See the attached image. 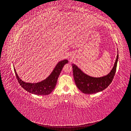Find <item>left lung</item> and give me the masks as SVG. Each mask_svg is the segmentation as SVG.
<instances>
[{"label":"left lung","instance_id":"obj_1","mask_svg":"<svg viewBox=\"0 0 131 131\" xmlns=\"http://www.w3.org/2000/svg\"><path fill=\"white\" fill-rule=\"evenodd\" d=\"M118 58L117 54L114 66L111 72L106 76L101 78H93L85 74L74 64H72L74 81L77 88L82 92L86 94H93L105 90L112 82L116 70Z\"/></svg>","mask_w":131,"mask_h":131}]
</instances>
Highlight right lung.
Returning a JSON list of instances; mask_svg holds the SVG:
<instances>
[{"label":"right lung","instance_id":"add662e5","mask_svg":"<svg viewBox=\"0 0 131 131\" xmlns=\"http://www.w3.org/2000/svg\"><path fill=\"white\" fill-rule=\"evenodd\" d=\"M67 63H68V61L67 59L58 62L52 73L49 75L48 78H47L44 80L35 84L27 83L22 81L18 77L17 73L16 72L15 69H14V71L19 85L27 92L37 95H48L55 88L59 75L63 66Z\"/></svg>","mask_w":131,"mask_h":131}]
</instances>
